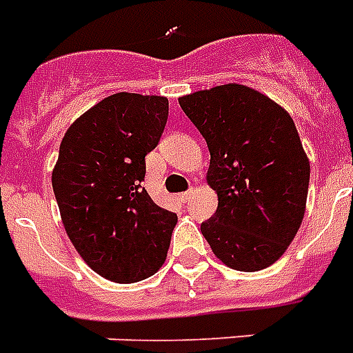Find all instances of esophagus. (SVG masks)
Wrapping results in <instances>:
<instances>
[{
  "label": "esophagus",
  "instance_id": "34e87169",
  "mask_svg": "<svg viewBox=\"0 0 353 353\" xmlns=\"http://www.w3.org/2000/svg\"><path fill=\"white\" fill-rule=\"evenodd\" d=\"M193 193H194V190L184 191V193L179 194V200H180V202H188V200H190L191 196H193Z\"/></svg>",
  "mask_w": 353,
  "mask_h": 353
}]
</instances>
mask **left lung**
Segmentation results:
<instances>
[{"label": "left lung", "mask_w": 353, "mask_h": 353, "mask_svg": "<svg viewBox=\"0 0 353 353\" xmlns=\"http://www.w3.org/2000/svg\"><path fill=\"white\" fill-rule=\"evenodd\" d=\"M210 149L215 215L200 225L219 261L259 272L288 250L306 211L310 160L288 111L266 94L225 83L179 98Z\"/></svg>", "instance_id": "8db88e82"}]
</instances>
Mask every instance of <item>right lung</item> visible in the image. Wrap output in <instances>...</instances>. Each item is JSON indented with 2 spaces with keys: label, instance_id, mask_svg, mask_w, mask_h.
<instances>
[{
  "label": "right lung",
  "instance_id": "add662e5",
  "mask_svg": "<svg viewBox=\"0 0 353 353\" xmlns=\"http://www.w3.org/2000/svg\"><path fill=\"white\" fill-rule=\"evenodd\" d=\"M165 97L117 92L70 123L52 169L63 228L85 264L131 284L162 268L179 216L153 202L145 154L168 122Z\"/></svg>",
  "mask_w": 353,
  "mask_h": 353
}]
</instances>
